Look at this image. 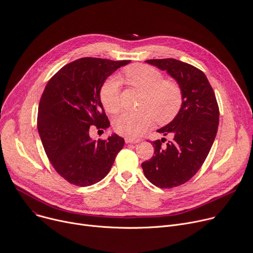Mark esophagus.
<instances>
[{
  "mask_svg": "<svg viewBox=\"0 0 253 253\" xmlns=\"http://www.w3.org/2000/svg\"><path fill=\"white\" fill-rule=\"evenodd\" d=\"M140 141H141L140 139H134V138H130V137H126L125 138L126 143H139Z\"/></svg>",
  "mask_w": 253,
  "mask_h": 253,
  "instance_id": "obj_1",
  "label": "esophagus"
}]
</instances>
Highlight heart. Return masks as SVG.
Masks as SVG:
<instances>
[{"mask_svg": "<svg viewBox=\"0 0 253 253\" xmlns=\"http://www.w3.org/2000/svg\"><path fill=\"white\" fill-rule=\"evenodd\" d=\"M126 82L136 87L144 97L138 112H124L114 119L113 127L117 133L137 138L155 121L169 123L178 114L182 104L181 89L174 82L165 81L155 68L145 64H134L125 72ZM100 98L104 108L115 113L120 108V80L111 77L102 85Z\"/></svg>", "mask_w": 253, "mask_h": 253, "instance_id": "1", "label": "heart"}]
</instances>
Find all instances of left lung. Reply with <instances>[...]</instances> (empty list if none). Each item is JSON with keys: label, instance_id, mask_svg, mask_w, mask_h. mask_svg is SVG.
<instances>
[{"label": "left lung", "instance_id": "8db88e82", "mask_svg": "<svg viewBox=\"0 0 253 253\" xmlns=\"http://www.w3.org/2000/svg\"><path fill=\"white\" fill-rule=\"evenodd\" d=\"M145 62L167 72L181 89L182 104L169 124L157 130L172 140L151 141L154 155L141 167L154 186L169 189L191 179L203 166L215 140L219 125V107L214 90L197 67L173 58L149 59Z\"/></svg>", "mask_w": 253, "mask_h": 253}]
</instances>
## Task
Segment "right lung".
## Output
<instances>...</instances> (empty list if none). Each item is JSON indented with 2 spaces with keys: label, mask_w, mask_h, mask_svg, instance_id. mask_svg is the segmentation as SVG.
Here are the masks:
<instances>
[{
  "label": "right lung",
  "mask_w": 253,
  "mask_h": 253,
  "mask_svg": "<svg viewBox=\"0 0 253 253\" xmlns=\"http://www.w3.org/2000/svg\"><path fill=\"white\" fill-rule=\"evenodd\" d=\"M130 60L84 57L64 65L44 88L37 128L50 164L64 179L79 187L102 180L124 146L116 133L93 140L90 126L108 128L100 98L106 80Z\"/></svg>",
  "instance_id": "right-lung-1"
}]
</instances>
